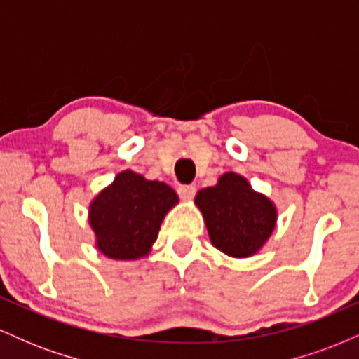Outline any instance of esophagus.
Instances as JSON below:
<instances>
[{
	"instance_id": "1",
	"label": "esophagus",
	"mask_w": 359,
	"mask_h": 359,
	"mask_svg": "<svg viewBox=\"0 0 359 359\" xmlns=\"http://www.w3.org/2000/svg\"><path fill=\"white\" fill-rule=\"evenodd\" d=\"M177 192H179L180 199L189 201V199H192L194 196H196V187H194V185H179Z\"/></svg>"
}]
</instances>
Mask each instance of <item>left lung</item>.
Masks as SVG:
<instances>
[{
	"label": "left lung",
	"instance_id": "left-lung-1",
	"mask_svg": "<svg viewBox=\"0 0 359 359\" xmlns=\"http://www.w3.org/2000/svg\"><path fill=\"white\" fill-rule=\"evenodd\" d=\"M196 204L204 214L211 243L229 257L245 258L257 253L277 219L271 201L233 172L222 175L214 187L199 191Z\"/></svg>",
	"mask_w": 359,
	"mask_h": 359
}]
</instances>
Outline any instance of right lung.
I'll return each mask as SVG.
<instances>
[{
	"mask_svg": "<svg viewBox=\"0 0 359 359\" xmlns=\"http://www.w3.org/2000/svg\"><path fill=\"white\" fill-rule=\"evenodd\" d=\"M179 197L167 184L121 172L111 187L90 204V226L97 248L113 259L145 257L158 236L160 224Z\"/></svg>",
	"mask_w": 359,
	"mask_h": 359,
	"instance_id": "add662e5",
	"label": "right lung"
}]
</instances>
